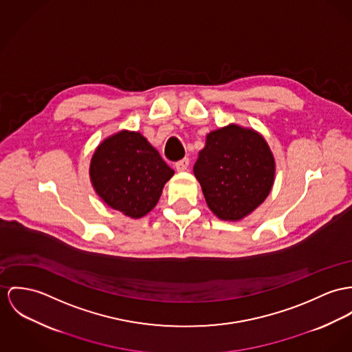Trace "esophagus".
I'll return each instance as SVG.
<instances>
[{"mask_svg": "<svg viewBox=\"0 0 352 352\" xmlns=\"http://www.w3.org/2000/svg\"><path fill=\"white\" fill-rule=\"evenodd\" d=\"M188 167H189V158H184V160L175 163L177 171H186Z\"/></svg>", "mask_w": 352, "mask_h": 352, "instance_id": "obj_1", "label": "esophagus"}]
</instances>
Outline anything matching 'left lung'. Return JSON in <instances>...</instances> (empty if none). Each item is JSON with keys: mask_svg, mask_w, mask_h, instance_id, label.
<instances>
[{"mask_svg": "<svg viewBox=\"0 0 352 352\" xmlns=\"http://www.w3.org/2000/svg\"><path fill=\"white\" fill-rule=\"evenodd\" d=\"M192 171L209 209L219 219L239 221L268 197L276 164L264 136L229 124L206 135Z\"/></svg>", "mask_w": 352, "mask_h": 352, "instance_id": "1", "label": "left lung"}]
</instances>
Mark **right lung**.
<instances>
[{
    "label": "right lung",
    "mask_w": 352,
    "mask_h": 352,
    "mask_svg": "<svg viewBox=\"0 0 352 352\" xmlns=\"http://www.w3.org/2000/svg\"><path fill=\"white\" fill-rule=\"evenodd\" d=\"M174 175L160 153L136 131H119L95 150L89 177L98 195L124 216L140 218L158 204Z\"/></svg>",
    "instance_id": "obj_1"
}]
</instances>
